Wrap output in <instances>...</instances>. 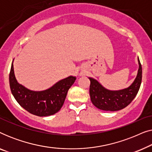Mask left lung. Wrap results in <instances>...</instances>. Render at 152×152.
<instances>
[{
    "label": "left lung",
    "instance_id": "obj_1",
    "mask_svg": "<svg viewBox=\"0 0 152 152\" xmlns=\"http://www.w3.org/2000/svg\"><path fill=\"white\" fill-rule=\"evenodd\" d=\"M138 60L139 68L134 82L128 88L120 91H109L102 86L95 79L91 81V100L95 107L103 111H119L129 104L136 96L142 82V66Z\"/></svg>",
    "mask_w": 152,
    "mask_h": 152
}]
</instances>
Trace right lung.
<instances>
[{"instance_id":"1","label":"right lung","mask_w":152,"mask_h":152,"mask_svg":"<svg viewBox=\"0 0 152 152\" xmlns=\"http://www.w3.org/2000/svg\"><path fill=\"white\" fill-rule=\"evenodd\" d=\"M10 86L17 102L29 113L38 116L53 115L61 109L68 91L76 80L70 76L42 91H33L18 84L14 75L13 63L10 72Z\"/></svg>"}]
</instances>
